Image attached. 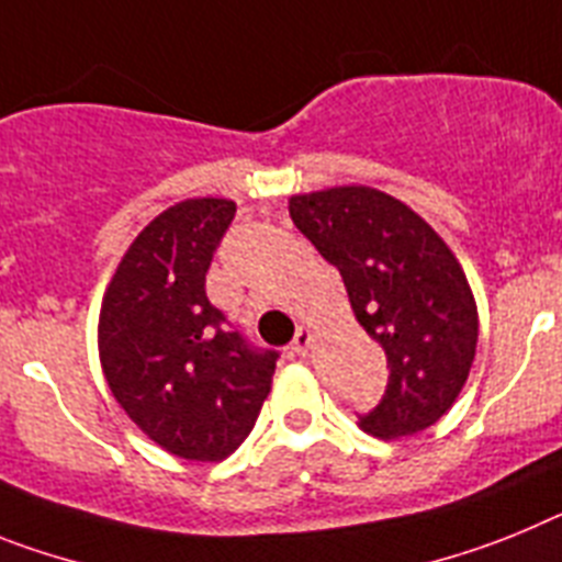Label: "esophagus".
<instances>
[{"label":"esophagus","instance_id":"obj_1","mask_svg":"<svg viewBox=\"0 0 562 562\" xmlns=\"http://www.w3.org/2000/svg\"><path fill=\"white\" fill-rule=\"evenodd\" d=\"M311 341H314V334H311V328H305V325H302V328L296 330L294 341H291V353L305 356V353H308V348H311Z\"/></svg>","mask_w":562,"mask_h":562}]
</instances>
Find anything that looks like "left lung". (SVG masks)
Instances as JSON below:
<instances>
[{
    "instance_id": "obj_1",
    "label": "left lung",
    "mask_w": 562,
    "mask_h": 562,
    "mask_svg": "<svg viewBox=\"0 0 562 562\" xmlns=\"http://www.w3.org/2000/svg\"><path fill=\"white\" fill-rule=\"evenodd\" d=\"M291 221L336 266L356 319L387 356L379 438L422 432L452 407L477 345V308L450 246L402 200L370 187L294 194Z\"/></svg>"
}]
</instances>
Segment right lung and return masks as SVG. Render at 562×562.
Segmentation results:
<instances>
[{
    "label": "right lung",
    "instance_id": "add662e5",
    "mask_svg": "<svg viewBox=\"0 0 562 562\" xmlns=\"http://www.w3.org/2000/svg\"><path fill=\"white\" fill-rule=\"evenodd\" d=\"M234 212L223 198L160 212L126 248L101 302L99 353L112 396L187 461H223L246 441L280 359L248 345L206 296Z\"/></svg>",
    "mask_w": 562,
    "mask_h": 562
}]
</instances>
